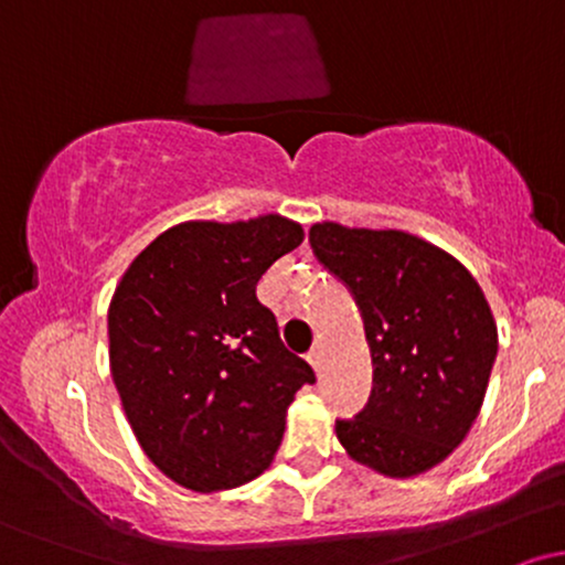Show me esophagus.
Segmentation results:
<instances>
[{"label": "esophagus", "mask_w": 565, "mask_h": 565, "mask_svg": "<svg viewBox=\"0 0 565 565\" xmlns=\"http://www.w3.org/2000/svg\"><path fill=\"white\" fill-rule=\"evenodd\" d=\"M321 359H323V348H321V342H316L313 350H310V353H308V361H310V366H313V369H319V366H321Z\"/></svg>", "instance_id": "1"}]
</instances>
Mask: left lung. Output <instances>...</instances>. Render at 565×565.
<instances>
[{"label":"left lung","instance_id":"obj_1","mask_svg":"<svg viewBox=\"0 0 565 565\" xmlns=\"http://www.w3.org/2000/svg\"><path fill=\"white\" fill-rule=\"evenodd\" d=\"M310 246L353 291L374 364L372 398L355 419H337V440L380 476H423L483 406L497 359L483 289L457 257L406 231L323 220Z\"/></svg>","mask_w":565,"mask_h":565}]
</instances>
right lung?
<instances>
[{"label":"right lung","instance_id":"1","mask_svg":"<svg viewBox=\"0 0 565 565\" xmlns=\"http://www.w3.org/2000/svg\"><path fill=\"white\" fill-rule=\"evenodd\" d=\"M295 220H185L129 263L108 305V364L140 449L183 489L260 476L316 374L278 337L257 281L300 246Z\"/></svg>","mask_w":565,"mask_h":565}]
</instances>
